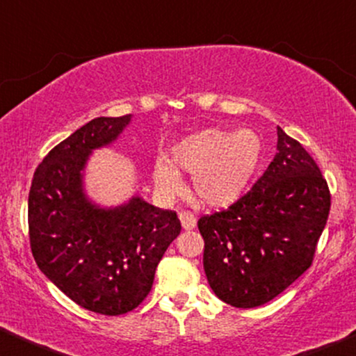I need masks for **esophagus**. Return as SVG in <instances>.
I'll use <instances>...</instances> for the list:
<instances>
[{"label": "esophagus", "instance_id": "1", "mask_svg": "<svg viewBox=\"0 0 356 356\" xmlns=\"http://www.w3.org/2000/svg\"><path fill=\"white\" fill-rule=\"evenodd\" d=\"M179 221H181V226L185 231H191L196 227V218L195 214H191L190 211L179 213Z\"/></svg>", "mask_w": 356, "mask_h": 356}]
</instances>
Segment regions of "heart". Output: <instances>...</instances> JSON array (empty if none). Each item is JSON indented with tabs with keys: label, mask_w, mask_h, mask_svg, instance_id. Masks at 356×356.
<instances>
[{
	"label": "heart",
	"mask_w": 356,
	"mask_h": 356,
	"mask_svg": "<svg viewBox=\"0 0 356 356\" xmlns=\"http://www.w3.org/2000/svg\"><path fill=\"white\" fill-rule=\"evenodd\" d=\"M262 150L261 137L254 130H198L171 145L168 158H156L153 183L160 195L175 196L181 190L179 173L193 175L191 190L200 203L227 208L251 185Z\"/></svg>",
	"instance_id": "1"
}]
</instances>
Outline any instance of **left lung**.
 <instances>
[{
  "label": "left lung",
  "mask_w": 356,
  "mask_h": 356,
  "mask_svg": "<svg viewBox=\"0 0 356 356\" xmlns=\"http://www.w3.org/2000/svg\"><path fill=\"white\" fill-rule=\"evenodd\" d=\"M328 211L317 163L277 127V153L252 190L198 221L209 287L238 309L267 304L312 264Z\"/></svg>",
  "instance_id": "8db88e82"
}]
</instances>
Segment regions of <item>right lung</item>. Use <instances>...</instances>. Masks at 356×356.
<instances>
[{
	"label": "right lung",
	"instance_id": "add662e5",
	"mask_svg": "<svg viewBox=\"0 0 356 356\" xmlns=\"http://www.w3.org/2000/svg\"><path fill=\"white\" fill-rule=\"evenodd\" d=\"M131 115L99 117L47 153L34 171L28 200L29 241L44 275L90 312L122 315L152 291L158 262L177 239V213L135 195L118 206L87 196L92 152L108 147Z\"/></svg>",
	"mask_w": 356,
	"mask_h": 356
}]
</instances>
